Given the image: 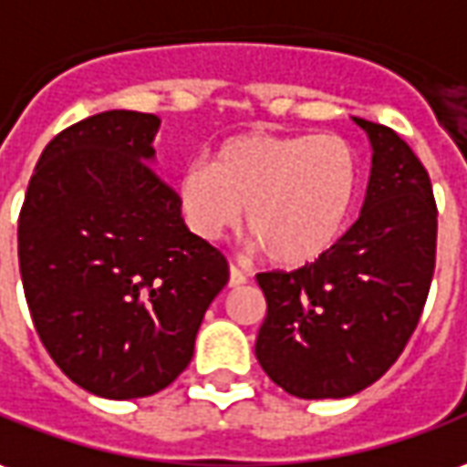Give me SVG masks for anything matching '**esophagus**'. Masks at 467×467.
Listing matches in <instances>:
<instances>
[{"mask_svg":"<svg viewBox=\"0 0 467 467\" xmlns=\"http://www.w3.org/2000/svg\"><path fill=\"white\" fill-rule=\"evenodd\" d=\"M241 285H246V275L241 272L239 266H228V287H241Z\"/></svg>","mask_w":467,"mask_h":467,"instance_id":"obj_1","label":"esophagus"}]
</instances>
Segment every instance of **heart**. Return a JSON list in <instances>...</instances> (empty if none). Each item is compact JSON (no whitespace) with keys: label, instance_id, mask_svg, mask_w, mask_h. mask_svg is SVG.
Instances as JSON below:
<instances>
[{"label":"heart","instance_id":"obj_1","mask_svg":"<svg viewBox=\"0 0 467 467\" xmlns=\"http://www.w3.org/2000/svg\"><path fill=\"white\" fill-rule=\"evenodd\" d=\"M358 188V160L336 134L252 131L218 144L175 182L180 213L202 241L246 228L269 262L302 266L330 252Z\"/></svg>","mask_w":467,"mask_h":467}]
</instances>
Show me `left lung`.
<instances>
[{"mask_svg": "<svg viewBox=\"0 0 467 467\" xmlns=\"http://www.w3.org/2000/svg\"><path fill=\"white\" fill-rule=\"evenodd\" d=\"M353 121L371 141L358 221L313 265L256 275L266 297L256 358L300 400H343L387 374L420 323L435 272L427 170L397 131Z\"/></svg>", "mask_w": 467, "mask_h": 467, "instance_id": "obj_1", "label": "left lung"}]
</instances>
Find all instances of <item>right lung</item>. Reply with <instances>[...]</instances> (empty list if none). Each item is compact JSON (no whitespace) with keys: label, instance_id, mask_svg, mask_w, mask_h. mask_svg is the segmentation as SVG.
<instances>
[{"label":"right lung","instance_id":"obj_1","mask_svg":"<svg viewBox=\"0 0 467 467\" xmlns=\"http://www.w3.org/2000/svg\"><path fill=\"white\" fill-rule=\"evenodd\" d=\"M160 119L104 111L45 147L19 213V275L60 371L104 400L170 387L226 287L223 254L188 231L152 170Z\"/></svg>","mask_w":467,"mask_h":467}]
</instances>
